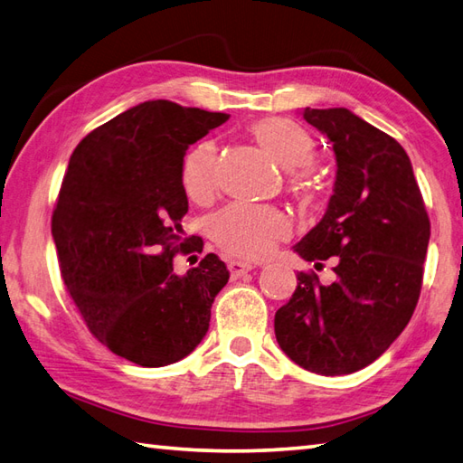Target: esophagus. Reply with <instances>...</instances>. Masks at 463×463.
<instances>
[{
    "label": "esophagus",
    "instance_id": "obj_1",
    "mask_svg": "<svg viewBox=\"0 0 463 463\" xmlns=\"http://www.w3.org/2000/svg\"><path fill=\"white\" fill-rule=\"evenodd\" d=\"M228 267H230L232 277L235 279V277H240V275H243V273L251 271L255 265H253V263H248V261H232Z\"/></svg>",
    "mask_w": 463,
    "mask_h": 463
}]
</instances>
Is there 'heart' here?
I'll list each match as a JSON object with an SVG mask.
<instances>
[{
    "label": "heart",
    "mask_w": 463,
    "mask_h": 463,
    "mask_svg": "<svg viewBox=\"0 0 463 463\" xmlns=\"http://www.w3.org/2000/svg\"><path fill=\"white\" fill-rule=\"evenodd\" d=\"M253 137L271 156L291 172V188L299 196L311 194V176L305 166H311L317 154L313 135L299 122L285 117L260 120L253 127ZM301 167V171H297ZM182 186L188 198L205 203L218 192V146L202 142L194 146L182 164ZM289 222L271 208L233 203L212 220V238L232 255L255 260L267 255L273 245L289 235Z\"/></svg>",
    "instance_id": "heart-1"
}]
</instances>
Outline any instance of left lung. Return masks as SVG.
I'll use <instances>...</instances> for the list:
<instances>
[{
    "instance_id": "1",
    "label": "left lung",
    "mask_w": 463,
    "mask_h": 463,
    "mask_svg": "<svg viewBox=\"0 0 463 463\" xmlns=\"http://www.w3.org/2000/svg\"><path fill=\"white\" fill-rule=\"evenodd\" d=\"M336 156L328 208L295 245L305 261L336 258L335 281L297 275L275 313V336L293 363L325 376L374 363L412 317L422 289L430 218L406 150L348 109H309Z\"/></svg>"
}]
</instances>
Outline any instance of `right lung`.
<instances>
[{"instance_id": "1", "label": "right lung", "mask_w": 463, "mask_h": 463, "mask_svg": "<svg viewBox=\"0 0 463 463\" xmlns=\"http://www.w3.org/2000/svg\"><path fill=\"white\" fill-rule=\"evenodd\" d=\"M230 117L146 100L100 125L71 154L51 220L61 275L89 331L127 361L178 363L208 333L230 271L218 255L178 275L190 145Z\"/></svg>"}]
</instances>
